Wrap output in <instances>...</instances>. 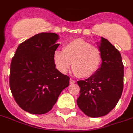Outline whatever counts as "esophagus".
Segmentation results:
<instances>
[{
  "label": "esophagus",
  "mask_w": 133,
  "mask_h": 133,
  "mask_svg": "<svg viewBox=\"0 0 133 133\" xmlns=\"http://www.w3.org/2000/svg\"><path fill=\"white\" fill-rule=\"evenodd\" d=\"M76 83V81H74V80L72 79L69 80V83H70V84H73V83Z\"/></svg>",
  "instance_id": "obj_1"
}]
</instances>
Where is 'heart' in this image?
<instances>
[{
    "label": "heart",
    "mask_w": 133,
    "mask_h": 133,
    "mask_svg": "<svg viewBox=\"0 0 133 133\" xmlns=\"http://www.w3.org/2000/svg\"><path fill=\"white\" fill-rule=\"evenodd\" d=\"M53 61L61 73L65 74L71 65L75 74L79 78L93 76L99 70L102 61V54L98 48L81 38L68 42L63 50H56Z\"/></svg>",
    "instance_id": "1"
}]
</instances>
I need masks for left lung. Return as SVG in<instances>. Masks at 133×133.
Wrapping results in <instances>:
<instances>
[{
    "instance_id": "8db88e82",
    "label": "left lung",
    "mask_w": 133,
    "mask_h": 133,
    "mask_svg": "<svg viewBox=\"0 0 133 133\" xmlns=\"http://www.w3.org/2000/svg\"><path fill=\"white\" fill-rule=\"evenodd\" d=\"M99 48L102 62L99 70L85 81H77L80 96L77 104L90 117L107 115L117 104L123 89V64L121 55L115 47L101 38Z\"/></svg>"
}]
</instances>
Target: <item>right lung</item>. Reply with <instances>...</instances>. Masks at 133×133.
<instances>
[{
    "instance_id": "add662e5",
    "label": "right lung",
    "mask_w": 133,
    "mask_h": 133,
    "mask_svg": "<svg viewBox=\"0 0 133 133\" xmlns=\"http://www.w3.org/2000/svg\"><path fill=\"white\" fill-rule=\"evenodd\" d=\"M55 33H40L22 42L10 65V87L18 105L30 114L52 109L69 77L55 68L53 54L59 45Z\"/></svg>"
}]
</instances>
